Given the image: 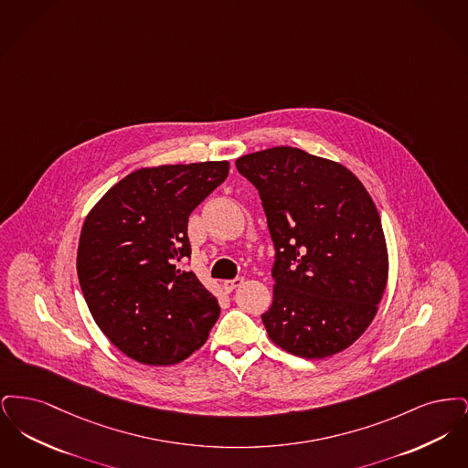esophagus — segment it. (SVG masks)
I'll list each match as a JSON object with an SVG mask.
<instances>
[{
    "label": "esophagus",
    "mask_w": 468,
    "mask_h": 468,
    "mask_svg": "<svg viewBox=\"0 0 468 468\" xmlns=\"http://www.w3.org/2000/svg\"><path fill=\"white\" fill-rule=\"evenodd\" d=\"M242 284H244V279H242V277H235V279L224 281L223 290L226 291V292H231V291L237 290V288L242 286Z\"/></svg>",
    "instance_id": "34e87169"
}]
</instances>
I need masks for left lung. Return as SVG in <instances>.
Segmentation results:
<instances>
[{
	"label": "left lung",
	"instance_id": "8db88e82",
	"mask_svg": "<svg viewBox=\"0 0 468 468\" xmlns=\"http://www.w3.org/2000/svg\"><path fill=\"white\" fill-rule=\"evenodd\" d=\"M260 193L275 247L273 302L261 319L273 344L307 359L355 344L378 314L388 247L359 178L296 147L237 159Z\"/></svg>",
	"mask_w": 468,
	"mask_h": 468
}]
</instances>
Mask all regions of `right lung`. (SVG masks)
<instances>
[{"label":"right lung","mask_w":468,"mask_h":468,"mask_svg":"<svg viewBox=\"0 0 468 468\" xmlns=\"http://www.w3.org/2000/svg\"><path fill=\"white\" fill-rule=\"evenodd\" d=\"M228 161L140 168L90 208L77 273L90 315L144 365H174L207 342L219 303L193 271L187 219L228 177Z\"/></svg>","instance_id":"right-lung-1"}]
</instances>
